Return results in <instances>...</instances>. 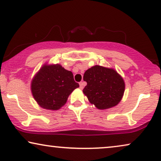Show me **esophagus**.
<instances>
[{
	"mask_svg": "<svg viewBox=\"0 0 161 161\" xmlns=\"http://www.w3.org/2000/svg\"><path fill=\"white\" fill-rule=\"evenodd\" d=\"M79 84H80V89H83V87H84V86H85V82H80Z\"/></svg>",
	"mask_w": 161,
	"mask_h": 161,
	"instance_id": "obj_1",
	"label": "esophagus"
}]
</instances>
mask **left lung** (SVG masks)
Here are the masks:
<instances>
[{"mask_svg": "<svg viewBox=\"0 0 161 161\" xmlns=\"http://www.w3.org/2000/svg\"><path fill=\"white\" fill-rule=\"evenodd\" d=\"M87 85L83 90L92 104L105 110L119 104L124 95L125 83L122 77L114 69L95 65L83 75Z\"/></svg>", "mask_w": 161, "mask_h": 161, "instance_id": "1", "label": "left lung"}]
</instances>
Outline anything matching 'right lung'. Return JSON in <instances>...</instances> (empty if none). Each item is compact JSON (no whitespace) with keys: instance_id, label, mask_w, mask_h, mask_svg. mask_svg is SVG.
I'll return each mask as SVG.
<instances>
[{"instance_id":"1","label":"right lung","mask_w":161,"mask_h":161,"mask_svg":"<svg viewBox=\"0 0 161 161\" xmlns=\"http://www.w3.org/2000/svg\"><path fill=\"white\" fill-rule=\"evenodd\" d=\"M78 87L72 72L58 64H45L31 83L34 100L41 108L50 111L60 109L67 103L69 94Z\"/></svg>"}]
</instances>
